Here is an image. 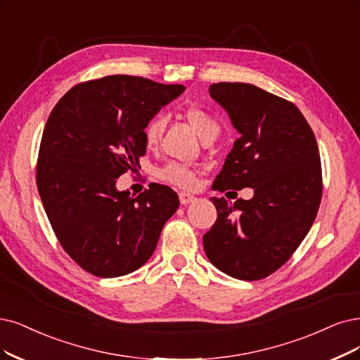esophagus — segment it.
Here are the masks:
<instances>
[{
	"instance_id": "34e87169",
	"label": "esophagus",
	"mask_w": 360,
	"mask_h": 360,
	"mask_svg": "<svg viewBox=\"0 0 360 360\" xmlns=\"http://www.w3.org/2000/svg\"><path fill=\"white\" fill-rule=\"evenodd\" d=\"M194 200H195V197H194L193 194L185 193V191L179 193V202H181V205H190V203H193Z\"/></svg>"
}]
</instances>
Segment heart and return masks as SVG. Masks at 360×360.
<instances>
[{
  "instance_id": "heart-1",
  "label": "heart",
  "mask_w": 360,
  "mask_h": 360,
  "mask_svg": "<svg viewBox=\"0 0 360 360\" xmlns=\"http://www.w3.org/2000/svg\"><path fill=\"white\" fill-rule=\"evenodd\" d=\"M185 118L188 120L191 127L197 131V135L202 139L218 135L219 131L218 122L205 110L191 106V108L185 111ZM163 130H165L163 117L162 115L153 117L143 127L145 145L148 146V148L155 146L163 135ZM158 178L167 184L176 185V187H181V188H191L197 182V170L187 165L169 163L167 166L158 170Z\"/></svg>"
}]
</instances>
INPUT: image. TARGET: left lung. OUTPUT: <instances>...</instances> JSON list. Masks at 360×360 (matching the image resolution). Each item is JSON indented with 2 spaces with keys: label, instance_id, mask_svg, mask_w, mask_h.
Wrapping results in <instances>:
<instances>
[{
  "label": "left lung",
  "instance_id": "obj_1",
  "mask_svg": "<svg viewBox=\"0 0 360 360\" xmlns=\"http://www.w3.org/2000/svg\"><path fill=\"white\" fill-rule=\"evenodd\" d=\"M210 98L240 133L214 185L252 188L233 205L212 197L218 218L203 236L209 261L238 281L267 277L290 258L310 231L322 198L314 133L297 106L254 84L218 83Z\"/></svg>",
  "mask_w": 360,
  "mask_h": 360
}]
</instances>
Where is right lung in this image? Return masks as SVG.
<instances>
[{
    "mask_svg": "<svg viewBox=\"0 0 360 360\" xmlns=\"http://www.w3.org/2000/svg\"><path fill=\"white\" fill-rule=\"evenodd\" d=\"M184 90L110 75L74 86L50 112L37 187L58 240L86 271L108 278L138 270L176 212L178 194L166 185L136 197L115 185L146 151L145 124Z\"/></svg>",
    "mask_w": 360,
    "mask_h": 360,
    "instance_id": "1",
    "label": "right lung"
}]
</instances>
